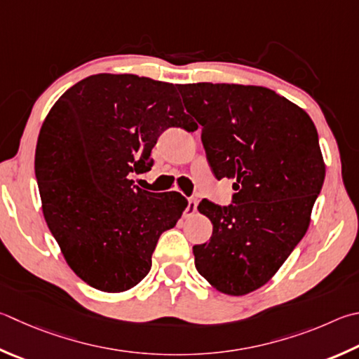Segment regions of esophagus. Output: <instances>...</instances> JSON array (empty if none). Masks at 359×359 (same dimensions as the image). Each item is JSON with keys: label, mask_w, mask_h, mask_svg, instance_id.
I'll use <instances>...</instances> for the list:
<instances>
[{"label": "esophagus", "mask_w": 359, "mask_h": 359, "mask_svg": "<svg viewBox=\"0 0 359 359\" xmlns=\"http://www.w3.org/2000/svg\"><path fill=\"white\" fill-rule=\"evenodd\" d=\"M198 198H188V207H187V217H191V215L196 213L198 210Z\"/></svg>", "instance_id": "esophagus-1"}]
</instances>
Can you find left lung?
Segmentation results:
<instances>
[{
	"instance_id": "obj_1",
	"label": "left lung",
	"mask_w": 359,
	"mask_h": 359,
	"mask_svg": "<svg viewBox=\"0 0 359 359\" xmlns=\"http://www.w3.org/2000/svg\"><path fill=\"white\" fill-rule=\"evenodd\" d=\"M187 111L218 180L233 179V204L202 201L212 221L207 243L194 245V265L226 295H246L281 269L311 223L325 180V161L309 114L262 86L179 84Z\"/></svg>"
}]
</instances>
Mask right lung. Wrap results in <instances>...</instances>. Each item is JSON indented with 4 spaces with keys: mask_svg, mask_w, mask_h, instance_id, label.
<instances>
[{
    "mask_svg": "<svg viewBox=\"0 0 359 359\" xmlns=\"http://www.w3.org/2000/svg\"><path fill=\"white\" fill-rule=\"evenodd\" d=\"M196 126L177 84L99 74L64 93L43 121L36 161L42 212L66 262L97 290L135 287L160 236L188 205L179 193H151L130 180L152 166L169 127Z\"/></svg>",
    "mask_w": 359,
    "mask_h": 359,
    "instance_id": "obj_1",
    "label": "right lung"
}]
</instances>
